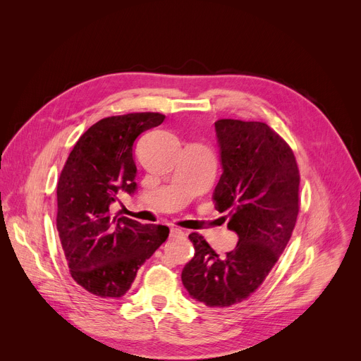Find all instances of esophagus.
Wrapping results in <instances>:
<instances>
[{
    "label": "esophagus",
    "mask_w": 361,
    "mask_h": 361,
    "mask_svg": "<svg viewBox=\"0 0 361 361\" xmlns=\"http://www.w3.org/2000/svg\"><path fill=\"white\" fill-rule=\"evenodd\" d=\"M183 235H184V232L181 231V228H178V227H171L170 228V236L171 238H180Z\"/></svg>",
    "instance_id": "esophagus-1"
}]
</instances>
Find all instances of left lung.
I'll use <instances>...</instances> for the list:
<instances>
[{
  "mask_svg": "<svg viewBox=\"0 0 361 361\" xmlns=\"http://www.w3.org/2000/svg\"><path fill=\"white\" fill-rule=\"evenodd\" d=\"M214 129L223 173L213 197L238 245L220 257L191 233L194 256L181 281L194 301L223 308L250 297L286 247L300 212V171L289 145L264 122L220 119Z\"/></svg>",
  "mask_w": 361,
  "mask_h": 361,
  "instance_id": "obj_1",
  "label": "left lung"
}]
</instances>
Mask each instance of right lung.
<instances>
[{"instance_id": "1", "label": "right lung", "mask_w": 361, "mask_h": 361, "mask_svg": "<svg viewBox=\"0 0 361 361\" xmlns=\"http://www.w3.org/2000/svg\"><path fill=\"white\" fill-rule=\"evenodd\" d=\"M154 112L104 118L73 147L57 184V231L72 278L102 298H121L170 228L112 216L118 194L134 195L135 140L162 123Z\"/></svg>"}]
</instances>
